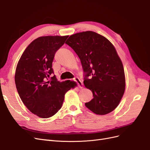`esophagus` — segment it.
Segmentation results:
<instances>
[{"label": "esophagus", "mask_w": 150, "mask_h": 150, "mask_svg": "<svg viewBox=\"0 0 150 150\" xmlns=\"http://www.w3.org/2000/svg\"><path fill=\"white\" fill-rule=\"evenodd\" d=\"M73 81H75V82L78 84V86L79 88H83V83L81 82V81L79 79V78H78V77H75V78L73 79Z\"/></svg>", "instance_id": "obj_1"}]
</instances>
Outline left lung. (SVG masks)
<instances>
[{"mask_svg":"<svg viewBox=\"0 0 150 150\" xmlns=\"http://www.w3.org/2000/svg\"><path fill=\"white\" fill-rule=\"evenodd\" d=\"M66 44L79 57L84 84L93 93V99L85 106L97 115L112 111L125 89L124 68L115 47L106 38L92 31L72 35Z\"/></svg>","mask_w":150,"mask_h":150,"instance_id":"obj_1","label":"left lung"}]
</instances>
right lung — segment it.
<instances>
[{
	"label": "right lung",
	"instance_id": "add662e5",
	"mask_svg": "<svg viewBox=\"0 0 150 150\" xmlns=\"http://www.w3.org/2000/svg\"><path fill=\"white\" fill-rule=\"evenodd\" d=\"M68 38L43 36L33 40L18 62L15 83L21 100L28 110L42 118L54 116L62 107L66 93L74 87L71 81L59 82L52 67L55 54Z\"/></svg>",
	"mask_w": 150,
	"mask_h": 150
}]
</instances>
